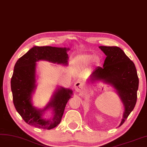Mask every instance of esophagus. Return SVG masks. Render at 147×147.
I'll return each instance as SVG.
<instances>
[{
	"mask_svg": "<svg viewBox=\"0 0 147 147\" xmlns=\"http://www.w3.org/2000/svg\"><path fill=\"white\" fill-rule=\"evenodd\" d=\"M83 88V84L82 83L79 81V80H78L75 82L74 86V89L75 90V91L76 92H80L82 90Z\"/></svg>",
	"mask_w": 147,
	"mask_h": 147,
	"instance_id": "34e87169",
	"label": "esophagus"
}]
</instances>
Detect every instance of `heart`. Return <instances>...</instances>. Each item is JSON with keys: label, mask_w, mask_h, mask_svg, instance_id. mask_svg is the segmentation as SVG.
Listing matches in <instances>:
<instances>
[{"label": "heart", "mask_w": 147, "mask_h": 147, "mask_svg": "<svg viewBox=\"0 0 147 147\" xmlns=\"http://www.w3.org/2000/svg\"><path fill=\"white\" fill-rule=\"evenodd\" d=\"M91 61L94 66H97L100 63L101 59L98 56H93V55L89 54L80 55L77 59L78 64L81 67H86L90 63Z\"/></svg>", "instance_id": "heart-1"}]
</instances>
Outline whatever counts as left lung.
Listing matches in <instances>:
<instances>
[{"mask_svg":"<svg viewBox=\"0 0 147 147\" xmlns=\"http://www.w3.org/2000/svg\"><path fill=\"white\" fill-rule=\"evenodd\" d=\"M106 58L103 68L97 67L90 76L92 82L101 80L114 88L123 104L125 111L119 126L134 109L137 101L139 78L133 61L117 46H99Z\"/></svg>","mask_w":147,"mask_h":147,"instance_id":"1","label":"left lung"}]
</instances>
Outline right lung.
<instances>
[{"label":"right lung","instance_id":"right-lung-1","mask_svg":"<svg viewBox=\"0 0 147 147\" xmlns=\"http://www.w3.org/2000/svg\"><path fill=\"white\" fill-rule=\"evenodd\" d=\"M68 50L69 48H66L34 46L16 61L11 79L13 101L19 114L29 125L49 130L60 123L65 106L73 94L71 90L62 87L58 88L42 109L33 106L32 96L36 88V61L46 60L67 65ZM51 108L53 109L54 116L46 120L42 118V113Z\"/></svg>","mask_w":147,"mask_h":147}]
</instances>
